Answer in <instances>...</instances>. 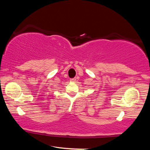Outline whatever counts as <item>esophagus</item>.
<instances>
[{
	"instance_id": "esophagus-1",
	"label": "esophagus",
	"mask_w": 150,
	"mask_h": 150,
	"mask_svg": "<svg viewBox=\"0 0 150 150\" xmlns=\"http://www.w3.org/2000/svg\"><path fill=\"white\" fill-rule=\"evenodd\" d=\"M71 81H76V78H72V79H71Z\"/></svg>"
}]
</instances>
